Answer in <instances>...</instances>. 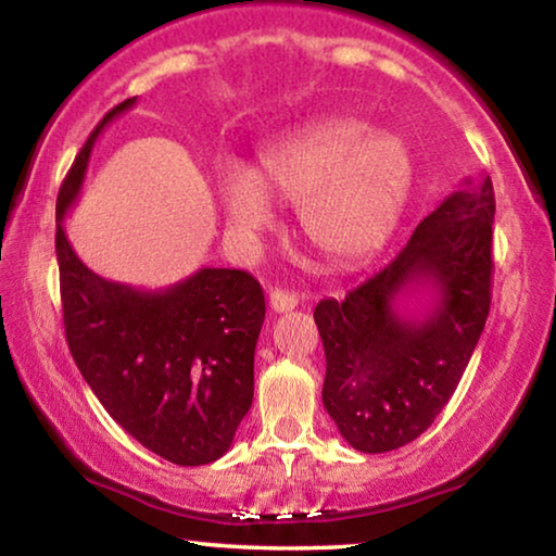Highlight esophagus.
Listing matches in <instances>:
<instances>
[{
	"instance_id": "34e87169",
	"label": "esophagus",
	"mask_w": 556,
	"mask_h": 556,
	"mask_svg": "<svg viewBox=\"0 0 556 556\" xmlns=\"http://www.w3.org/2000/svg\"><path fill=\"white\" fill-rule=\"evenodd\" d=\"M296 304H300V296L294 292H289V289H271L269 292V307L275 312H289L294 309Z\"/></svg>"
}]
</instances>
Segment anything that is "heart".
I'll use <instances>...</instances> for the list:
<instances>
[{"label":"heart","instance_id":"b5f03b06","mask_svg":"<svg viewBox=\"0 0 556 556\" xmlns=\"http://www.w3.org/2000/svg\"><path fill=\"white\" fill-rule=\"evenodd\" d=\"M353 118H327L267 148L249 174L218 186L226 224L260 231L271 224L267 199L300 203V229L334 264H357L382 247L410 189V155L395 136Z\"/></svg>","mask_w":556,"mask_h":556}]
</instances>
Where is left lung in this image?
<instances>
[{
	"label": "left lung",
	"instance_id": "obj_1",
	"mask_svg": "<svg viewBox=\"0 0 556 556\" xmlns=\"http://www.w3.org/2000/svg\"><path fill=\"white\" fill-rule=\"evenodd\" d=\"M416 226L386 269L323 300L315 323L325 345L323 403L355 451L386 453L416 441L451 401L491 307L494 186L466 178ZM418 286L434 289L420 318L400 312Z\"/></svg>",
	"mask_w": 556,
	"mask_h": 556
}]
</instances>
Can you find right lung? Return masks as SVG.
<instances>
[{
	"label": "right lung",
	"mask_w": 556,
	"mask_h": 556,
	"mask_svg": "<svg viewBox=\"0 0 556 556\" xmlns=\"http://www.w3.org/2000/svg\"><path fill=\"white\" fill-rule=\"evenodd\" d=\"M136 105H115L58 193L62 319L77 370L123 431L176 466L222 458L252 408L254 348L264 292L249 271L203 267L166 289H132L85 267L65 237L92 146L105 125Z\"/></svg>",
	"instance_id": "right-lung-1"
}]
</instances>
